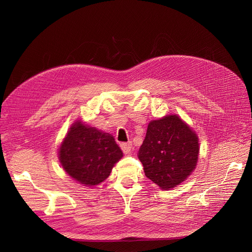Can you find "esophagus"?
Returning a JSON list of instances; mask_svg holds the SVG:
<instances>
[{
    "label": "esophagus",
    "instance_id": "1",
    "mask_svg": "<svg viewBox=\"0 0 252 252\" xmlns=\"http://www.w3.org/2000/svg\"><path fill=\"white\" fill-rule=\"evenodd\" d=\"M131 148H132V144L129 142V143H122L121 144V149L123 150L124 154H129V152L131 151Z\"/></svg>",
    "mask_w": 252,
    "mask_h": 252
}]
</instances>
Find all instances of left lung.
<instances>
[{
  "label": "left lung",
  "instance_id": "8db88e82",
  "mask_svg": "<svg viewBox=\"0 0 252 252\" xmlns=\"http://www.w3.org/2000/svg\"><path fill=\"white\" fill-rule=\"evenodd\" d=\"M199 139L178 116L151 121L139 150L146 177L162 189L180 185L194 170Z\"/></svg>",
  "mask_w": 252,
  "mask_h": 252
}]
</instances>
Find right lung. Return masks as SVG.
<instances>
[{"mask_svg": "<svg viewBox=\"0 0 252 252\" xmlns=\"http://www.w3.org/2000/svg\"><path fill=\"white\" fill-rule=\"evenodd\" d=\"M123 152L109 133L84 125L72 124L59 151L63 169L85 186L100 184L109 177Z\"/></svg>", "mask_w": 252, "mask_h": 252, "instance_id": "1", "label": "right lung"}]
</instances>
